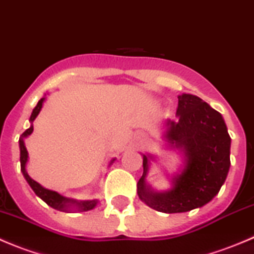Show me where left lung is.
Returning a JSON list of instances; mask_svg holds the SVG:
<instances>
[{"mask_svg":"<svg viewBox=\"0 0 254 254\" xmlns=\"http://www.w3.org/2000/svg\"><path fill=\"white\" fill-rule=\"evenodd\" d=\"M176 115L177 122L167 123L166 139L185 153V170L173 178L170 191L154 192L145 184L152 157L143 155V176L138 181L139 198L167 214L186 212L207 204L225 182L230 167V136L218 111L197 96L184 93L178 96Z\"/></svg>","mask_w":254,"mask_h":254,"instance_id":"left-lung-1","label":"left lung"}]
</instances>
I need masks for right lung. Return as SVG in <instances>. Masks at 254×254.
<instances>
[{"label": "right lung", "mask_w": 254, "mask_h": 254, "mask_svg": "<svg viewBox=\"0 0 254 254\" xmlns=\"http://www.w3.org/2000/svg\"><path fill=\"white\" fill-rule=\"evenodd\" d=\"M43 102H44V97H43L40 101L38 102V105L35 106V109L33 110L30 116V122H31V127H29L27 130H25L24 132L21 134L19 139V143H20V163H21V171H22V175L24 177L26 178L27 184L30 185L31 189L34 190V192L39 196V197L44 200L49 206H52L53 209L59 210V211H72V209L74 210H78V211H87V210L93 209V207L97 205V200H88V201H76V200H72V198H67V197H63L62 195H59L58 192L56 191H50V190L44 189L43 186L38 184L36 181H34L33 178L30 176L27 175L26 172V162H27V150L25 148V143H24V139L26 138L27 135H30L31 132H33L34 127H33V122L35 120V118L38 116V114L40 113L43 107Z\"/></svg>", "instance_id": "obj_1"}]
</instances>
